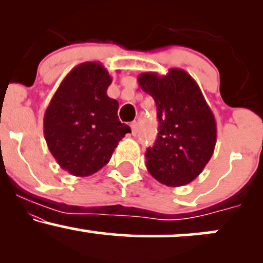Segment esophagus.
Here are the masks:
<instances>
[{
  "label": "esophagus",
  "instance_id": "34e87169",
  "mask_svg": "<svg viewBox=\"0 0 263 263\" xmlns=\"http://www.w3.org/2000/svg\"><path fill=\"white\" fill-rule=\"evenodd\" d=\"M131 131H132V135L134 136H136L137 135V132H138V123L136 122V121H134V122H131Z\"/></svg>",
  "mask_w": 263,
  "mask_h": 263
}]
</instances>
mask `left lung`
I'll return each mask as SVG.
<instances>
[{
    "label": "left lung",
    "mask_w": 263,
    "mask_h": 263,
    "mask_svg": "<svg viewBox=\"0 0 263 263\" xmlns=\"http://www.w3.org/2000/svg\"><path fill=\"white\" fill-rule=\"evenodd\" d=\"M138 85L153 98L159 131L147 148V170L167 186L185 185L203 172L216 144V122L197 81L185 70L142 73Z\"/></svg>",
    "instance_id": "1"
}]
</instances>
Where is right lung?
Listing matches in <instances>:
<instances>
[{"label": "right lung", "instance_id": "add662e5", "mask_svg": "<svg viewBox=\"0 0 263 263\" xmlns=\"http://www.w3.org/2000/svg\"><path fill=\"white\" fill-rule=\"evenodd\" d=\"M112 78L99 62H85L63 79L44 114V138L60 168L87 177L110 161L131 132L117 117L119 102L107 96Z\"/></svg>", "mask_w": 263, "mask_h": 263}]
</instances>
